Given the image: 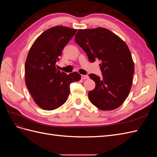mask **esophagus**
Masks as SVG:
<instances>
[{
	"label": "esophagus",
	"instance_id": "esophagus-1",
	"mask_svg": "<svg viewBox=\"0 0 157 157\" xmlns=\"http://www.w3.org/2000/svg\"><path fill=\"white\" fill-rule=\"evenodd\" d=\"M81 78L82 80H85V79H88L89 77L88 75H81Z\"/></svg>",
	"mask_w": 157,
	"mask_h": 157
}]
</instances>
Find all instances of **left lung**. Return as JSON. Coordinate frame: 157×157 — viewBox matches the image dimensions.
<instances>
[{
  "label": "left lung",
  "mask_w": 157,
  "mask_h": 157,
  "mask_svg": "<svg viewBox=\"0 0 157 157\" xmlns=\"http://www.w3.org/2000/svg\"><path fill=\"white\" fill-rule=\"evenodd\" d=\"M75 41L86 52L90 62L98 59L103 78L93 73L96 87L88 92L94 105L102 111L120 107L132 88L134 63L126 42L105 28L78 29Z\"/></svg>",
  "instance_id": "obj_1"
}]
</instances>
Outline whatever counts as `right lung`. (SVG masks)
Returning <instances> with one entry per match:
<instances>
[{
  "instance_id": "add662e5",
  "label": "right lung",
  "mask_w": 157,
  "mask_h": 157,
  "mask_svg": "<svg viewBox=\"0 0 157 157\" xmlns=\"http://www.w3.org/2000/svg\"><path fill=\"white\" fill-rule=\"evenodd\" d=\"M77 29L55 26L46 30L33 42L25 64V82L33 100L41 109L54 110L67 101L70 84L79 81L77 72L67 75L57 69L65 46Z\"/></svg>"
}]
</instances>
